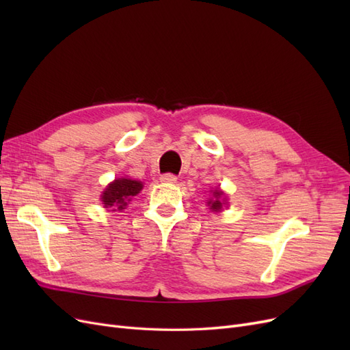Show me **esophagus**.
<instances>
[{
	"label": "esophagus",
	"mask_w": 350,
	"mask_h": 350,
	"mask_svg": "<svg viewBox=\"0 0 350 350\" xmlns=\"http://www.w3.org/2000/svg\"><path fill=\"white\" fill-rule=\"evenodd\" d=\"M161 181L165 184H174L176 183V176L174 174H165L161 176Z\"/></svg>",
	"instance_id": "1"
}]
</instances>
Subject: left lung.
<instances>
[{
    "instance_id": "1",
    "label": "left lung",
    "mask_w": 350,
    "mask_h": 350,
    "mask_svg": "<svg viewBox=\"0 0 350 350\" xmlns=\"http://www.w3.org/2000/svg\"><path fill=\"white\" fill-rule=\"evenodd\" d=\"M213 196H215V200H208V203H207V204L210 206V208H211V210L217 211V210H220V208H221V201H220V197L224 196V193L219 191V189H215Z\"/></svg>"
}]
</instances>
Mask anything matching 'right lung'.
Listing matches in <instances>:
<instances>
[{"label":"right lung","instance_id":"obj_1","mask_svg":"<svg viewBox=\"0 0 350 350\" xmlns=\"http://www.w3.org/2000/svg\"><path fill=\"white\" fill-rule=\"evenodd\" d=\"M142 188L143 184L140 181H133V179L126 178L115 179L103 191L102 201L107 208L111 207L113 210H122L126 206V201H130L131 197L139 194Z\"/></svg>","mask_w":350,"mask_h":350}]
</instances>
